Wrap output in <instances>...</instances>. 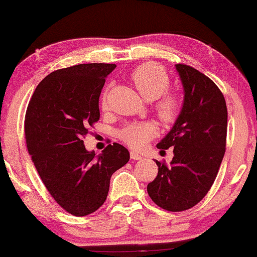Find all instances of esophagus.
<instances>
[{"label":"esophagus","mask_w":257,"mask_h":257,"mask_svg":"<svg viewBox=\"0 0 257 257\" xmlns=\"http://www.w3.org/2000/svg\"><path fill=\"white\" fill-rule=\"evenodd\" d=\"M130 154H131V159H133V160H140L143 158L142 156H140V154L135 152V151H132V152Z\"/></svg>","instance_id":"1"}]
</instances>
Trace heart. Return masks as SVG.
I'll use <instances>...</instances> for the list:
<instances>
[{
  "label": "heart",
  "instance_id": "heart-1",
  "mask_svg": "<svg viewBox=\"0 0 257 257\" xmlns=\"http://www.w3.org/2000/svg\"><path fill=\"white\" fill-rule=\"evenodd\" d=\"M131 80L136 89L144 98L154 100L160 98L156 104V112L163 121H172L181 108V97L178 93H165L170 86V77L161 66L147 63L137 68L131 75ZM103 106L106 107V94L103 98ZM156 131L149 122L130 124L120 131L122 142L132 149H142L154 137Z\"/></svg>",
  "mask_w": 257,
  "mask_h": 257
}]
</instances>
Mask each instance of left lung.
I'll return each instance as SVG.
<instances>
[{
  "mask_svg": "<svg viewBox=\"0 0 257 257\" xmlns=\"http://www.w3.org/2000/svg\"><path fill=\"white\" fill-rule=\"evenodd\" d=\"M184 104L173 127L157 147H173L171 164L156 160L158 175L147 185L152 201L170 212L192 208L212 187L226 152L227 106L215 83L198 70L175 64Z\"/></svg>",
  "mask_w": 257,
  "mask_h": 257,
  "instance_id": "obj_1",
  "label": "left lung"
}]
</instances>
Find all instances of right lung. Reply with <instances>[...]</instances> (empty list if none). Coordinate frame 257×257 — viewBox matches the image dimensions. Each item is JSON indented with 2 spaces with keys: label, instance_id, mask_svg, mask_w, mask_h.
Wrapping results in <instances>:
<instances>
[{
  "label": "right lung",
  "instance_id": "right-lung-1",
  "mask_svg": "<svg viewBox=\"0 0 257 257\" xmlns=\"http://www.w3.org/2000/svg\"><path fill=\"white\" fill-rule=\"evenodd\" d=\"M114 69L115 64L89 63L56 70L38 84L27 108L31 160L55 201L75 216L103 205L112 174L130 160L120 144H110L97 156L83 142L99 120L101 89Z\"/></svg>",
  "mask_w": 257,
  "mask_h": 257
}]
</instances>
